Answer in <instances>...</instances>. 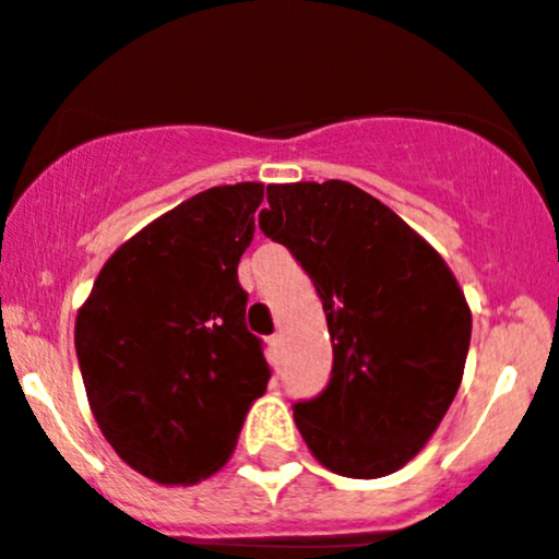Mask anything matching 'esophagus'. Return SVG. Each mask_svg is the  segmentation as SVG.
Masks as SVG:
<instances>
[{
  "mask_svg": "<svg viewBox=\"0 0 559 559\" xmlns=\"http://www.w3.org/2000/svg\"><path fill=\"white\" fill-rule=\"evenodd\" d=\"M270 349H273L275 357L284 355V335H281V333L270 335Z\"/></svg>",
  "mask_w": 559,
  "mask_h": 559,
  "instance_id": "34e87169",
  "label": "esophagus"
}]
</instances>
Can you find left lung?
Returning <instances> with one entry per match:
<instances>
[{
    "label": "left lung",
    "mask_w": 559,
    "mask_h": 559,
    "mask_svg": "<svg viewBox=\"0 0 559 559\" xmlns=\"http://www.w3.org/2000/svg\"><path fill=\"white\" fill-rule=\"evenodd\" d=\"M259 229L313 281L333 341L328 388L292 406L302 440L346 478L395 473L462 384L464 292L424 237L352 182L267 186Z\"/></svg>",
    "instance_id": "8db88e82"
}]
</instances>
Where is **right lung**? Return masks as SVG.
<instances>
[{
  "label": "right lung",
  "instance_id": "right-lung-1",
  "mask_svg": "<svg viewBox=\"0 0 559 559\" xmlns=\"http://www.w3.org/2000/svg\"><path fill=\"white\" fill-rule=\"evenodd\" d=\"M262 182L210 188L130 237L75 319L92 415L135 473L197 484L235 451L270 366L246 324L237 264Z\"/></svg>",
  "mask_w": 559,
  "mask_h": 559
}]
</instances>
